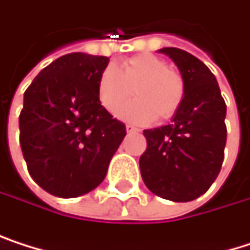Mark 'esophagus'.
<instances>
[{"label": "esophagus", "instance_id": "1", "mask_svg": "<svg viewBox=\"0 0 250 250\" xmlns=\"http://www.w3.org/2000/svg\"><path fill=\"white\" fill-rule=\"evenodd\" d=\"M126 131L128 132H140V129L135 128V126H132V125H126Z\"/></svg>", "mask_w": 250, "mask_h": 250}]
</instances>
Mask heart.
I'll list each match as a JSON object with an SVG mask.
<instances>
[{"label":"heart","instance_id":"obj_1","mask_svg":"<svg viewBox=\"0 0 250 250\" xmlns=\"http://www.w3.org/2000/svg\"><path fill=\"white\" fill-rule=\"evenodd\" d=\"M137 100L120 107L130 97L132 89ZM186 94L183 78L168 69V64L156 56L140 54L121 63L116 69L107 66L97 81V99L110 113L135 124H148L171 119L180 109Z\"/></svg>","mask_w":250,"mask_h":250}]
</instances>
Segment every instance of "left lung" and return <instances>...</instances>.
<instances>
[{"label":"left lung","instance_id":"1","mask_svg":"<svg viewBox=\"0 0 250 250\" xmlns=\"http://www.w3.org/2000/svg\"><path fill=\"white\" fill-rule=\"evenodd\" d=\"M158 51L178 67L186 94L171 124L144 129L147 148L140 158V171L153 194L190 202L206 193L221 171L227 106L215 75L203 62L174 47Z\"/></svg>","mask_w":250,"mask_h":250}]
</instances>
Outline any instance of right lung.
<instances>
[{"instance_id":"right-lung-1","label":"right lung","mask_w":250,"mask_h":250,"mask_svg":"<svg viewBox=\"0 0 250 250\" xmlns=\"http://www.w3.org/2000/svg\"><path fill=\"white\" fill-rule=\"evenodd\" d=\"M109 57L70 53L32 81L19 116L20 147L34 181L57 197H78L99 187L125 125L100 104L97 81Z\"/></svg>"}]
</instances>
